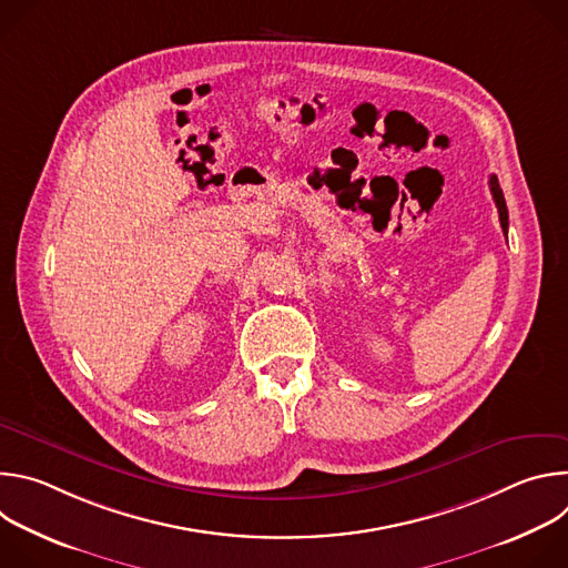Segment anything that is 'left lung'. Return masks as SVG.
Listing matches in <instances>:
<instances>
[{
  "label": "left lung",
  "mask_w": 568,
  "mask_h": 568,
  "mask_svg": "<svg viewBox=\"0 0 568 568\" xmlns=\"http://www.w3.org/2000/svg\"><path fill=\"white\" fill-rule=\"evenodd\" d=\"M490 193H493L495 204H497V209H499L501 229H504V233H506V237H508V206H506V197H504V191H501V186H499V180H497L495 175L490 178Z\"/></svg>",
  "instance_id": "left-lung-1"
}]
</instances>
